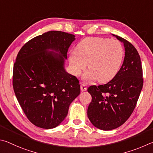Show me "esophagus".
<instances>
[{"label": "esophagus", "instance_id": "34e87169", "mask_svg": "<svg viewBox=\"0 0 153 153\" xmlns=\"http://www.w3.org/2000/svg\"><path fill=\"white\" fill-rule=\"evenodd\" d=\"M81 91L83 92V91H87V87H86V85H85L82 84L81 85Z\"/></svg>", "mask_w": 153, "mask_h": 153}]
</instances>
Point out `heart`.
<instances>
[{"label": "heart", "mask_w": 153, "mask_h": 153, "mask_svg": "<svg viewBox=\"0 0 153 153\" xmlns=\"http://www.w3.org/2000/svg\"><path fill=\"white\" fill-rule=\"evenodd\" d=\"M124 48L117 40L102 37H87L71 51L68 62L72 73L79 75L87 66L83 75L85 81L97 79L106 82L116 76L124 58Z\"/></svg>", "instance_id": "b5f03b06"}]
</instances>
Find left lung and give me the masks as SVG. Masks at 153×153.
Masks as SVG:
<instances>
[{"label":"left lung","mask_w":153,"mask_h":153,"mask_svg":"<svg viewBox=\"0 0 153 153\" xmlns=\"http://www.w3.org/2000/svg\"><path fill=\"white\" fill-rule=\"evenodd\" d=\"M125 57L120 71L105 85H93L87 91L92 97L87 116L95 127L111 130L120 127L129 118L143 89V68L140 57L134 46L121 37Z\"/></svg>","instance_id":"left-lung-1"}]
</instances>
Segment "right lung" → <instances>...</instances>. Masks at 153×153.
Segmentation results:
<instances>
[{
    "label": "right lung",
    "mask_w": 153,
    "mask_h": 153,
    "mask_svg": "<svg viewBox=\"0 0 153 153\" xmlns=\"http://www.w3.org/2000/svg\"><path fill=\"white\" fill-rule=\"evenodd\" d=\"M74 40L72 34L48 31L29 40L18 53L13 89L26 116L37 127L60 125L80 94L79 80L65 69L67 52Z\"/></svg>",
    "instance_id": "1"
}]
</instances>
